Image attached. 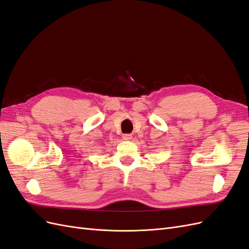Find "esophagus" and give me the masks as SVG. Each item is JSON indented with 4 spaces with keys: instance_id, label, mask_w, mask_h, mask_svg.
<instances>
[{
    "instance_id": "34e87169",
    "label": "esophagus",
    "mask_w": 249,
    "mask_h": 249,
    "mask_svg": "<svg viewBox=\"0 0 249 249\" xmlns=\"http://www.w3.org/2000/svg\"><path fill=\"white\" fill-rule=\"evenodd\" d=\"M123 138H124V140H131V139H132V135H130V134H124V136H123Z\"/></svg>"
}]
</instances>
